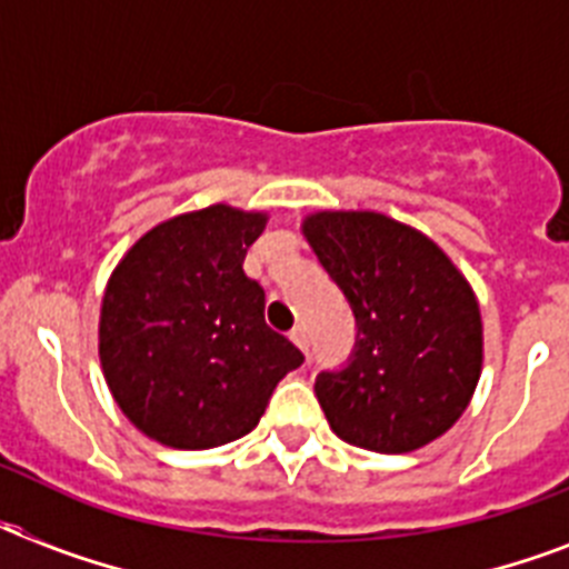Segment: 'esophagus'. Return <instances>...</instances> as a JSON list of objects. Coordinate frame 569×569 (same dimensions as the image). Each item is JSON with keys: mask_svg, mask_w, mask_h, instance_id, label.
Wrapping results in <instances>:
<instances>
[{"mask_svg": "<svg viewBox=\"0 0 569 569\" xmlns=\"http://www.w3.org/2000/svg\"><path fill=\"white\" fill-rule=\"evenodd\" d=\"M290 339H293V345L299 347V350L308 353V330H305V325H296V328L290 330Z\"/></svg>", "mask_w": 569, "mask_h": 569, "instance_id": "obj_1", "label": "esophagus"}]
</instances>
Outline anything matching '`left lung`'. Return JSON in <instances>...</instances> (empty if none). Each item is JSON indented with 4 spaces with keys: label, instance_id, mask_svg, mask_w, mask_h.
I'll return each instance as SVG.
<instances>
[{
    "label": "left lung",
    "instance_id": "8db88e82",
    "mask_svg": "<svg viewBox=\"0 0 569 569\" xmlns=\"http://www.w3.org/2000/svg\"><path fill=\"white\" fill-rule=\"evenodd\" d=\"M301 233L359 328L350 365L316 376L330 430L373 453H410L445 436L485 359L470 281L433 239L376 210H319Z\"/></svg>",
    "mask_w": 569,
    "mask_h": 569
}]
</instances>
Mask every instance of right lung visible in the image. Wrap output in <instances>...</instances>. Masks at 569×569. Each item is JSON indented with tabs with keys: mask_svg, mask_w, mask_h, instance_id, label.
I'll list each match as a JSON object with an SVG mask.
<instances>
[{
	"mask_svg": "<svg viewBox=\"0 0 569 569\" xmlns=\"http://www.w3.org/2000/svg\"><path fill=\"white\" fill-rule=\"evenodd\" d=\"M268 213L210 204L150 228L110 273L99 361L116 405L148 439L208 450L259 425L273 387L305 361L264 321L244 273Z\"/></svg>",
	"mask_w": 569,
	"mask_h": 569,
	"instance_id": "obj_1",
	"label": "right lung"
}]
</instances>
